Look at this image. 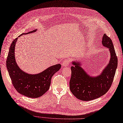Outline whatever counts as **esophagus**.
Here are the masks:
<instances>
[{"label": "esophagus", "mask_w": 123, "mask_h": 123, "mask_svg": "<svg viewBox=\"0 0 123 123\" xmlns=\"http://www.w3.org/2000/svg\"><path fill=\"white\" fill-rule=\"evenodd\" d=\"M69 60L68 59H65V60H64V61L63 62V66L64 67L67 66L69 65Z\"/></svg>", "instance_id": "obj_1"}]
</instances>
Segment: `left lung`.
Returning <instances> with one entry per match:
<instances>
[{
  "label": "left lung",
  "instance_id": "obj_1",
  "mask_svg": "<svg viewBox=\"0 0 123 123\" xmlns=\"http://www.w3.org/2000/svg\"><path fill=\"white\" fill-rule=\"evenodd\" d=\"M102 42L103 46L109 49L111 58L99 76L92 78L80 66V62H72L70 90L76 98L81 100L90 101L103 96L112 84L117 66V58L112 40L106 34L103 35Z\"/></svg>",
  "mask_w": 123,
  "mask_h": 123
}]
</instances>
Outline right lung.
<instances>
[{
    "mask_svg": "<svg viewBox=\"0 0 123 123\" xmlns=\"http://www.w3.org/2000/svg\"><path fill=\"white\" fill-rule=\"evenodd\" d=\"M34 30L26 34L34 32ZM22 34L20 36L22 35ZM18 38L12 41L6 59V67L13 87L20 94L30 98H38L47 92L53 75L60 69L58 64L49 67L37 74L24 72L17 64L15 57V44Z\"/></svg>",
    "mask_w": 123,
    "mask_h": 123,
    "instance_id": "obj_1",
    "label": "right lung"
}]
</instances>
